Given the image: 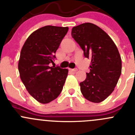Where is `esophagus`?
<instances>
[{"label":"esophagus","mask_w":135,"mask_h":135,"mask_svg":"<svg viewBox=\"0 0 135 135\" xmlns=\"http://www.w3.org/2000/svg\"><path fill=\"white\" fill-rule=\"evenodd\" d=\"M70 70H71V71H73V72H76L78 70L77 68H74V69H70Z\"/></svg>","instance_id":"1"}]
</instances>
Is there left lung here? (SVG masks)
<instances>
[{"label": "left lung", "mask_w": 135, "mask_h": 135, "mask_svg": "<svg viewBox=\"0 0 135 135\" xmlns=\"http://www.w3.org/2000/svg\"><path fill=\"white\" fill-rule=\"evenodd\" d=\"M71 36L91 59L90 71L79 83L83 97L93 103H100L114 91L121 74L122 63L116 45L109 36L92 23L74 27Z\"/></svg>", "instance_id": "8db88e82"}]
</instances>
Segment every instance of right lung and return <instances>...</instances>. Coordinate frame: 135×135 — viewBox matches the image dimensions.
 <instances>
[{"label":"right lung","mask_w":135,"mask_h":135,"mask_svg":"<svg viewBox=\"0 0 135 135\" xmlns=\"http://www.w3.org/2000/svg\"><path fill=\"white\" fill-rule=\"evenodd\" d=\"M68 27L46 26L32 33L23 45L18 71L27 91L36 101L48 103L61 92L68 70L50 67Z\"/></svg>","instance_id":"obj_1"}]
</instances>
